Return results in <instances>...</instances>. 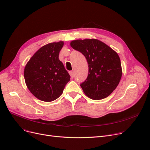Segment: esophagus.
Returning <instances> with one entry per match:
<instances>
[{
	"mask_svg": "<svg viewBox=\"0 0 150 150\" xmlns=\"http://www.w3.org/2000/svg\"><path fill=\"white\" fill-rule=\"evenodd\" d=\"M69 74L71 76V77H72V78H73V77H74V71H69Z\"/></svg>",
	"mask_w": 150,
	"mask_h": 150,
	"instance_id": "obj_1",
	"label": "esophagus"
}]
</instances>
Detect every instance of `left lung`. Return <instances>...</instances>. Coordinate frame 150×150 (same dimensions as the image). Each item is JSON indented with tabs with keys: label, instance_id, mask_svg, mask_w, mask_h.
Segmentation results:
<instances>
[{
	"label": "left lung",
	"instance_id": "8db88e82",
	"mask_svg": "<svg viewBox=\"0 0 150 150\" xmlns=\"http://www.w3.org/2000/svg\"><path fill=\"white\" fill-rule=\"evenodd\" d=\"M71 46L84 55L88 64L87 79L80 84L85 94L97 100L108 97L117 87L122 76L117 53L97 39L73 40Z\"/></svg>",
	"mask_w": 150,
	"mask_h": 150
}]
</instances>
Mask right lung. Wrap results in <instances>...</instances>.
Listing matches in <instances>:
<instances>
[{"label":"right lung","instance_id":"obj_1","mask_svg":"<svg viewBox=\"0 0 150 150\" xmlns=\"http://www.w3.org/2000/svg\"><path fill=\"white\" fill-rule=\"evenodd\" d=\"M63 42L47 44L38 50L26 65L24 76L29 90L44 101H52L62 95L70 76L59 59Z\"/></svg>","mask_w":150,"mask_h":150}]
</instances>
